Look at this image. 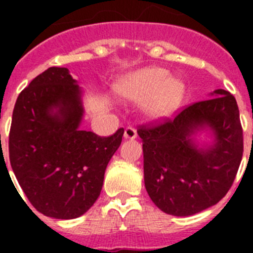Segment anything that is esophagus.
I'll return each instance as SVG.
<instances>
[{
	"instance_id": "esophagus-1",
	"label": "esophagus",
	"mask_w": 253,
	"mask_h": 253,
	"mask_svg": "<svg viewBox=\"0 0 253 253\" xmlns=\"http://www.w3.org/2000/svg\"><path fill=\"white\" fill-rule=\"evenodd\" d=\"M124 138L125 139H135L137 138V130L133 126H128L124 130Z\"/></svg>"
}]
</instances>
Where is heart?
I'll return each instance as SVG.
<instances>
[{
    "label": "heart",
    "instance_id": "heart-1",
    "mask_svg": "<svg viewBox=\"0 0 253 253\" xmlns=\"http://www.w3.org/2000/svg\"><path fill=\"white\" fill-rule=\"evenodd\" d=\"M115 93L128 101H144L143 113L153 120L163 119L177 110L185 96V86L177 80H169L162 68L149 67L123 76L115 84Z\"/></svg>",
    "mask_w": 253,
    "mask_h": 253
}]
</instances>
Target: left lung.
<instances>
[{"label":"left lung","mask_w":253,"mask_h":253,"mask_svg":"<svg viewBox=\"0 0 253 253\" xmlns=\"http://www.w3.org/2000/svg\"><path fill=\"white\" fill-rule=\"evenodd\" d=\"M211 99L189 105L157 124L142 125L147 193L156 207L176 216L200 213L222 200L236 178L243 154V131L234 96L215 90ZM209 131L212 142L195 135Z\"/></svg>","instance_id":"obj_1"}]
</instances>
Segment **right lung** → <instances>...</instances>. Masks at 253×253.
Masks as SVG:
<instances>
[{
    "label": "right lung",
    "instance_id": "add662e5",
    "mask_svg": "<svg viewBox=\"0 0 253 253\" xmlns=\"http://www.w3.org/2000/svg\"><path fill=\"white\" fill-rule=\"evenodd\" d=\"M82 118V90L60 67L37 76L13 107L11 167L31 205L50 218L75 219L92 207L122 143L123 128L99 137L80 129Z\"/></svg>",
    "mask_w": 253,
    "mask_h": 253
}]
</instances>
